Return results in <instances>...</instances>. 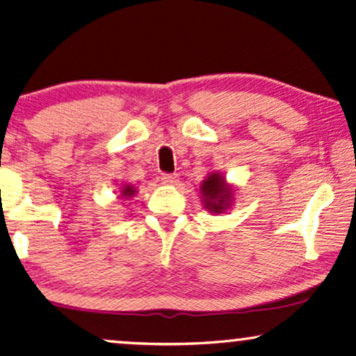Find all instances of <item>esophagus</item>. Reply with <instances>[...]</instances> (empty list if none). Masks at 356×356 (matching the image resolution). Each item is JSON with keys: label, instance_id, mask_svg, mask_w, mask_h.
Wrapping results in <instances>:
<instances>
[{"label": "esophagus", "instance_id": "esophagus-1", "mask_svg": "<svg viewBox=\"0 0 356 356\" xmlns=\"http://www.w3.org/2000/svg\"><path fill=\"white\" fill-rule=\"evenodd\" d=\"M161 182L166 184V185H174V184L179 182V176H177V174H163Z\"/></svg>", "mask_w": 356, "mask_h": 356}]
</instances>
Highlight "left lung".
Wrapping results in <instances>:
<instances>
[{
  "instance_id": "obj_1",
  "label": "left lung",
  "mask_w": 356,
  "mask_h": 356,
  "mask_svg": "<svg viewBox=\"0 0 356 356\" xmlns=\"http://www.w3.org/2000/svg\"><path fill=\"white\" fill-rule=\"evenodd\" d=\"M200 198L208 213H227L235 202V187L227 182L224 172H208V176L200 184Z\"/></svg>"
}]
</instances>
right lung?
I'll list each match as a JSON object with an SVG mask.
<instances>
[{
  "label": "right lung",
  "instance_id": "right-lung-1",
  "mask_svg": "<svg viewBox=\"0 0 356 356\" xmlns=\"http://www.w3.org/2000/svg\"><path fill=\"white\" fill-rule=\"evenodd\" d=\"M137 195V187L132 184H121V187H119V195L118 198L121 200H130L132 197Z\"/></svg>",
  "mask_w": 356,
  "mask_h": 356
}]
</instances>
